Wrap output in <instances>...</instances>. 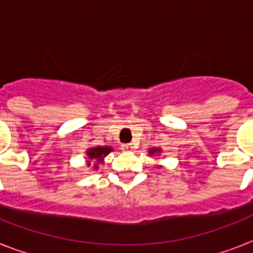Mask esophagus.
<instances>
[{
    "label": "esophagus",
    "instance_id": "34e87169",
    "mask_svg": "<svg viewBox=\"0 0 253 253\" xmlns=\"http://www.w3.org/2000/svg\"><path fill=\"white\" fill-rule=\"evenodd\" d=\"M122 151H125V152H132L134 147H132V144H123Z\"/></svg>",
    "mask_w": 253,
    "mask_h": 253
}]
</instances>
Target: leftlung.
<instances>
[{
    "label": "left lung",
    "instance_id": "8db88e82",
    "mask_svg": "<svg viewBox=\"0 0 253 253\" xmlns=\"http://www.w3.org/2000/svg\"><path fill=\"white\" fill-rule=\"evenodd\" d=\"M162 152H163L162 148H158V147H152V148L148 150V155H150L151 158H152V156H159ZM159 168H162V166H159Z\"/></svg>",
    "mask_w": 253,
    "mask_h": 253
}]
</instances>
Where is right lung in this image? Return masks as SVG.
<instances>
[{
	"instance_id": "1",
	"label": "right lung",
	"mask_w": 253,
	"mask_h": 253,
	"mask_svg": "<svg viewBox=\"0 0 253 253\" xmlns=\"http://www.w3.org/2000/svg\"><path fill=\"white\" fill-rule=\"evenodd\" d=\"M111 151H114L111 147L109 146H97V147H90L85 151V163H86V167H90L91 169L99 168V166L102 164L105 158L107 155L110 154Z\"/></svg>"
}]
</instances>
